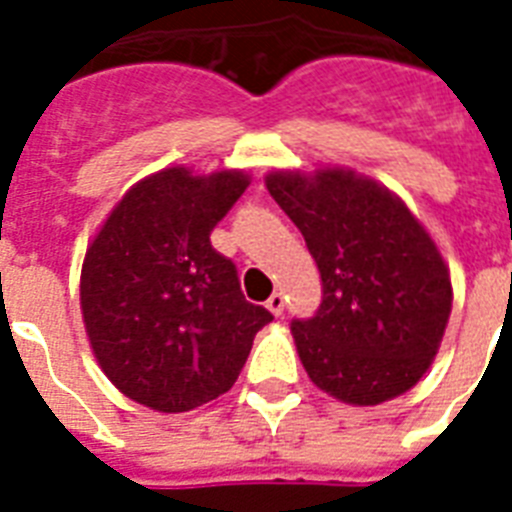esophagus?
Segmentation results:
<instances>
[{"label":"esophagus","instance_id":"obj_1","mask_svg":"<svg viewBox=\"0 0 512 512\" xmlns=\"http://www.w3.org/2000/svg\"><path fill=\"white\" fill-rule=\"evenodd\" d=\"M265 305H268V311H271L273 316H281V313H284V295H281V292H273Z\"/></svg>","mask_w":512,"mask_h":512}]
</instances>
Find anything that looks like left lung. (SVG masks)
Instances as JSON below:
<instances>
[{
  "label": "left lung",
  "mask_w": 512,
  "mask_h": 512,
  "mask_svg": "<svg viewBox=\"0 0 512 512\" xmlns=\"http://www.w3.org/2000/svg\"><path fill=\"white\" fill-rule=\"evenodd\" d=\"M265 185L321 273L319 311L292 319L308 377L356 406L406 393L428 372L452 313L433 239L398 196L350 170L271 172Z\"/></svg>",
  "instance_id": "obj_1"
}]
</instances>
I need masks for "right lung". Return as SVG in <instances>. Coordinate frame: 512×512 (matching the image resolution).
<instances>
[{"mask_svg": "<svg viewBox=\"0 0 512 512\" xmlns=\"http://www.w3.org/2000/svg\"><path fill=\"white\" fill-rule=\"evenodd\" d=\"M247 185L231 170L156 172L124 193L87 249L84 327L100 369L132 401L175 414L223 396L273 321L209 241Z\"/></svg>", "mask_w": 512, "mask_h": 512, "instance_id": "obj_1", "label": "right lung"}]
</instances>
